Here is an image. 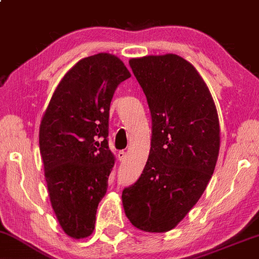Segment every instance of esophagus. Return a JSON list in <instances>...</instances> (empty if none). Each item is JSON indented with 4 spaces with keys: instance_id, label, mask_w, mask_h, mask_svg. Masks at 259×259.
<instances>
[{
    "instance_id": "esophagus-1",
    "label": "esophagus",
    "mask_w": 259,
    "mask_h": 259,
    "mask_svg": "<svg viewBox=\"0 0 259 259\" xmlns=\"http://www.w3.org/2000/svg\"><path fill=\"white\" fill-rule=\"evenodd\" d=\"M117 157H119L120 161H123V159L127 157V152L123 151V150H121V151H119V154H117Z\"/></svg>"
}]
</instances>
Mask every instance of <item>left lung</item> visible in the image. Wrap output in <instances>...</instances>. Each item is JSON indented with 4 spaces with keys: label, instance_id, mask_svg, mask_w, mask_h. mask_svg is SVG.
<instances>
[{
    "label": "left lung",
    "instance_id": "8db88e82",
    "mask_svg": "<svg viewBox=\"0 0 259 259\" xmlns=\"http://www.w3.org/2000/svg\"><path fill=\"white\" fill-rule=\"evenodd\" d=\"M152 120L151 148L140 178L122 191L124 213L136 228L173 229L199 200L215 170L220 122L197 69L175 54L131 59Z\"/></svg>",
    "mask_w": 259,
    "mask_h": 259
}]
</instances>
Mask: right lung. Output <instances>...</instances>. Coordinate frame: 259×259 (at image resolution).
<instances>
[{
	"instance_id": "obj_1",
	"label": "right lung",
	"mask_w": 259,
	"mask_h": 259,
	"mask_svg": "<svg viewBox=\"0 0 259 259\" xmlns=\"http://www.w3.org/2000/svg\"><path fill=\"white\" fill-rule=\"evenodd\" d=\"M130 76L115 55L85 57L57 85L40 121L39 150L50 202L71 238H86L95 229L115 161L108 146L110 102Z\"/></svg>"
}]
</instances>
